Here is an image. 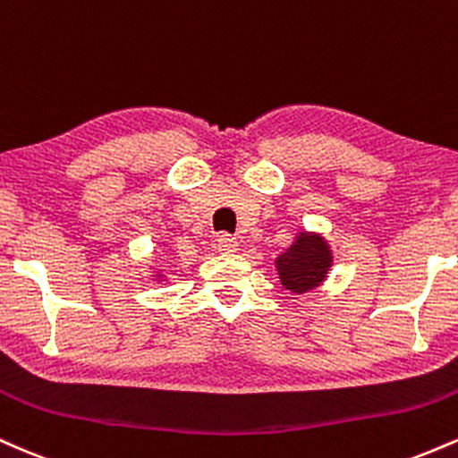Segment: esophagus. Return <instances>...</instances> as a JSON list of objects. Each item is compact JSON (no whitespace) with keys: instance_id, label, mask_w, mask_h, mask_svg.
Returning a JSON list of instances; mask_svg holds the SVG:
<instances>
[{"instance_id":"34e87169","label":"esophagus","mask_w":458,"mask_h":458,"mask_svg":"<svg viewBox=\"0 0 458 458\" xmlns=\"http://www.w3.org/2000/svg\"><path fill=\"white\" fill-rule=\"evenodd\" d=\"M215 247H217L219 251H234L236 247H239V243H236V239L233 234L224 233V234H219L217 239H215Z\"/></svg>"}]
</instances>
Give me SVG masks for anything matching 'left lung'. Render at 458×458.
I'll return each mask as SVG.
<instances>
[{"mask_svg":"<svg viewBox=\"0 0 458 458\" xmlns=\"http://www.w3.org/2000/svg\"><path fill=\"white\" fill-rule=\"evenodd\" d=\"M329 267V247L318 234L297 236L295 245L288 247L277 259L280 280L293 293L312 291L314 286H318L325 280Z\"/></svg>","mask_w":458,"mask_h":458,"instance_id":"obj_1","label":"left lung"}]
</instances>
